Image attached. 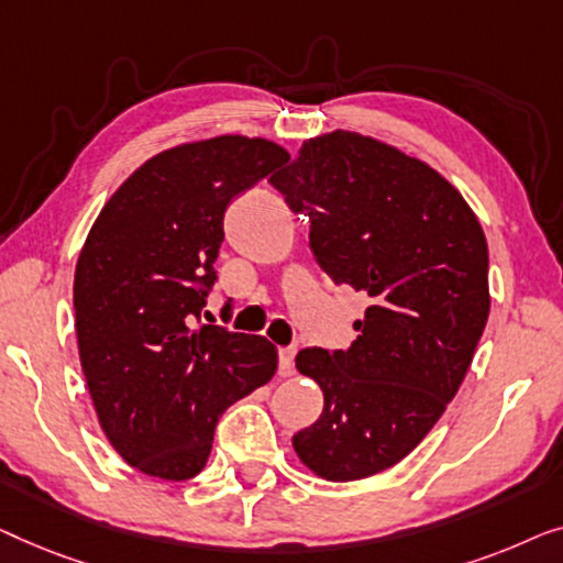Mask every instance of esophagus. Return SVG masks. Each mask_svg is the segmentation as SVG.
I'll list each match as a JSON object with an SVG mask.
<instances>
[{
	"instance_id": "obj_1",
	"label": "esophagus",
	"mask_w": 563,
	"mask_h": 563,
	"mask_svg": "<svg viewBox=\"0 0 563 563\" xmlns=\"http://www.w3.org/2000/svg\"><path fill=\"white\" fill-rule=\"evenodd\" d=\"M292 360H296V350L292 346H280L278 350V372L280 377L292 375Z\"/></svg>"
}]
</instances>
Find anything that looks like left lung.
<instances>
[{
    "mask_svg": "<svg viewBox=\"0 0 563 563\" xmlns=\"http://www.w3.org/2000/svg\"><path fill=\"white\" fill-rule=\"evenodd\" d=\"M271 184L311 219L331 280L372 300L350 350L298 352L323 410L292 449L321 479L372 477L426 439L470 369L489 316L485 232L439 170L360 132L306 140Z\"/></svg>",
    "mask_w": 563,
    "mask_h": 563,
    "instance_id": "obj_1",
    "label": "left lung"
}]
</instances>
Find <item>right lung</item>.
Here are the masks:
<instances>
[{"label":"right lung","instance_id":"add662e5","mask_svg":"<svg viewBox=\"0 0 563 563\" xmlns=\"http://www.w3.org/2000/svg\"><path fill=\"white\" fill-rule=\"evenodd\" d=\"M288 161L265 137L184 142L142 163L89 229L74 275L78 357L101 431L150 477H196L219 416L278 369L265 336L194 321L229 201Z\"/></svg>","mask_w":563,"mask_h":563}]
</instances>
